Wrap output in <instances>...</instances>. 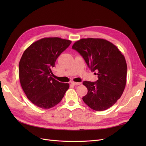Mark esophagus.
Instances as JSON below:
<instances>
[{"label":"esophagus","instance_id":"34e87169","mask_svg":"<svg viewBox=\"0 0 146 146\" xmlns=\"http://www.w3.org/2000/svg\"><path fill=\"white\" fill-rule=\"evenodd\" d=\"M80 82H72V83H71V84L72 85H80Z\"/></svg>","mask_w":146,"mask_h":146}]
</instances>
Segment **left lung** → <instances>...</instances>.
Masks as SVG:
<instances>
[{"mask_svg": "<svg viewBox=\"0 0 146 146\" xmlns=\"http://www.w3.org/2000/svg\"><path fill=\"white\" fill-rule=\"evenodd\" d=\"M72 48L86 61L92 72H96V82L85 81L88 93L82 98L95 111H104L120 99L126 85L127 63L125 57L113 43L101 38H83Z\"/></svg>", "mask_w": 146, "mask_h": 146, "instance_id": "8db88e82", "label": "left lung"}]
</instances>
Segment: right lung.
Wrapping results in <instances>:
<instances>
[{
	"label": "right lung",
	"mask_w": 146,
	"mask_h": 146,
	"mask_svg": "<svg viewBox=\"0 0 146 146\" xmlns=\"http://www.w3.org/2000/svg\"><path fill=\"white\" fill-rule=\"evenodd\" d=\"M58 37L44 38L24 52L19 64L21 85L27 98L37 107L49 109L60 102L69 83L53 78L52 68L57 58L71 43Z\"/></svg>",
	"instance_id": "add662e5"
}]
</instances>
